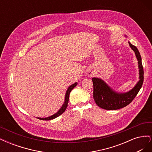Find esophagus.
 <instances>
[{
  "instance_id": "esophagus-1",
  "label": "esophagus",
  "mask_w": 152,
  "mask_h": 152,
  "mask_svg": "<svg viewBox=\"0 0 152 152\" xmlns=\"http://www.w3.org/2000/svg\"><path fill=\"white\" fill-rule=\"evenodd\" d=\"M87 75H88V76L89 77V76H91V75L92 73H91V72H88V73H87Z\"/></svg>"
}]
</instances>
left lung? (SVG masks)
I'll use <instances>...</instances> for the list:
<instances>
[{
    "mask_svg": "<svg viewBox=\"0 0 152 152\" xmlns=\"http://www.w3.org/2000/svg\"><path fill=\"white\" fill-rule=\"evenodd\" d=\"M129 44L132 50L134 52L137 58L140 80L130 91L126 93H118L111 88L103 80L97 77H93L92 79L93 82V98L96 104L103 109L115 110L126 107L136 97L143 83L144 72L140 53L134 45L130 42H129Z\"/></svg>",
    "mask_w": 152,
    "mask_h": 152,
    "instance_id": "obj_1",
    "label": "left lung"
}]
</instances>
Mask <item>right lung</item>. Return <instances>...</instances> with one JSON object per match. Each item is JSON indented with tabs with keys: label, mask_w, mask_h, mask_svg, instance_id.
Segmentation results:
<instances>
[{
	"label": "right lung",
	"mask_w": 152,
	"mask_h": 152,
	"mask_svg": "<svg viewBox=\"0 0 152 152\" xmlns=\"http://www.w3.org/2000/svg\"><path fill=\"white\" fill-rule=\"evenodd\" d=\"M77 85V82H75V83L73 84L72 85H71L70 86L68 87V88L67 89L66 91V94H65V102H64L63 104L62 105V107H61V108L59 109L58 111L53 115L51 116H49L48 117H45V118H40V117H37L39 119H40V120H43V121H49V120H51V119H54L55 118L58 117V116L61 115L65 111L66 107L68 106V100H69V96H70V92L72 91V90L74 88V87Z\"/></svg>",
	"instance_id": "right-lung-1"
}]
</instances>
